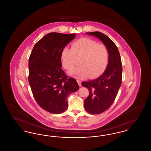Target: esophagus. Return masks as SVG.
<instances>
[{
  "instance_id": "obj_1",
  "label": "esophagus",
  "mask_w": 151,
  "mask_h": 151,
  "mask_svg": "<svg viewBox=\"0 0 151 151\" xmlns=\"http://www.w3.org/2000/svg\"><path fill=\"white\" fill-rule=\"evenodd\" d=\"M77 82L79 84V86H81V81L80 80H77Z\"/></svg>"
}]
</instances>
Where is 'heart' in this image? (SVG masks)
Returning a JSON list of instances; mask_svg holds the SVG:
<instances>
[{
    "label": "heart",
    "instance_id": "1",
    "mask_svg": "<svg viewBox=\"0 0 151 151\" xmlns=\"http://www.w3.org/2000/svg\"><path fill=\"white\" fill-rule=\"evenodd\" d=\"M75 57L80 58V65L69 74L78 79H84L88 76L91 79H94L105 71L109 62V52L104 44L83 37L72 43L71 49L65 46L62 50V64L66 70L70 71L74 67Z\"/></svg>",
    "mask_w": 151,
    "mask_h": 151
}]
</instances>
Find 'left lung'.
<instances>
[{
	"label": "left lung",
	"instance_id": "8db88e82",
	"mask_svg": "<svg viewBox=\"0 0 151 151\" xmlns=\"http://www.w3.org/2000/svg\"><path fill=\"white\" fill-rule=\"evenodd\" d=\"M86 34L100 39L109 52V62L105 72L97 79L81 83L89 92L84 101L86 110L90 114H98L106 111L115 100L122 84V62L116 46L108 36L100 32Z\"/></svg>",
	"mask_w": 151,
	"mask_h": 151
}]
</instances>
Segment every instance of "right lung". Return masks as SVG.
I'll use <instances>...</instances> for the list:
<instances>
[{
  "label": "right lung",
  "mask_w": 151,
  "mask_h": 151,
  "mask_svg": "<svg viewBox=\"0 0 151 151\" xmlns=\"http://www.w3.org/2000/svg\"><path fill=\"white\" fill-rule=\"evenodd\" d=\"M76 34L52 32L35 44L29 59L28 80L37 104L52 114H60L68 108L67 97L79 86L62 69L60 53Z\"/></svg>",
  "instance_id": "1"
}]
</instances>
